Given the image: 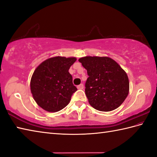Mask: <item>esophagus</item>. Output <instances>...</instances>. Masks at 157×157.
Listing matches in <instances>:
<instances>
[{"label":"esophagus","instance_id":"34e87169","mask_svg":"<svg viewBox=\"0 0 157 157\" xmlns=\"http://www.w3.org/2000/svg\"><path fill=\"white\" fill-rule=\"evenodd\" d=\"M77 88H78V90H82V89L84 88V85H83L82 84H79V86H77Z\"/></svg>","mask_w":157,"mask_h":157}]
</instances>
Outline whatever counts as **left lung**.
Returning <instances> with one entry per match:
<instances>
[{
  "label": "left lung",
  "instance_id": "8db88e82",
  "mask_svg": "<svg viewBox=\"0 0 157 157\" xmlns=\"http://www.w3.org/2000/svg\"><path fill=\"white\" fill-rule=\"evenodd\" d=\"M78 60L89 76L85 93L90 105L101 112L118 108L129 92V81L124 70L107 56H85Z\"/></svg>",
  "mask_w": 157,
  "mask_h": 157
}]
</instances>
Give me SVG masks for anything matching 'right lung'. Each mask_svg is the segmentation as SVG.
I'll return each instance as SVG.
<instances>
[{
  "mask_svg": "<svg viewBox=\"0 0 157 157\" xmlns=\"http://www.w3.org/2000/svg\"><path fill=\"white\" fill-rule=\"evenodd\" d=\"M76 60L75 57H52L35 69L30 79V91L42 109L56 112L69 103L77 88L69 69Z\"/></svg>",
  "mask_w": 157,
  "mask_h": 157,
  "instance_id": "add662e5",
  "label": "right lung"
}]
</instances>
